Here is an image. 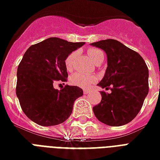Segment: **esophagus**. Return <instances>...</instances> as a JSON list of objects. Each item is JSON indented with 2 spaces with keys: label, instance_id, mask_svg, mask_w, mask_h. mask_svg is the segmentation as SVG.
I'll return each mask as SVG.
<instances>
[{
  "label": "esophagus",
  "instance_id": "obj_1",
  "mask_svg": "<svg viewBox=\"0 0 160 160\" xmlns=\"http://www.w3.org/2000/svg\"><path fill=\"white\" fill-rule=\"evenodd\" d=\"M90 92H91L90 90H84L83 93L84 94H88V93H90Z\"/></svg>",
  "mask_w": 160,
  "mask_h": 160
}]
</instances>
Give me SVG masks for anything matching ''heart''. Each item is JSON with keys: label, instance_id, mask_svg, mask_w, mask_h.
Wrapping results in <instances>:
<instances>
[{"label": "heart", "instance_id": "heart-1", "mask_svg": "<svg viewBox=\"0 0 160 160\" xmlns=\"http://www.w3.org/2000/svg\"><path fill=\"white\" fill-rule=\"evenodd\" d=\"M87 54L94 63H97L100 60H103L104 53L103 52L98 48H89L87 51ZM77 55L76 52H73L68 54L65 58L64 63L67 70L70 71L74 68V61ZM70 83L73 86H78L80 88H89L97 81V77L92 74H86L83 73H74L70 76Z\"/></svg>", "mask_w": 160, "mask_h": 160}]
</instances>
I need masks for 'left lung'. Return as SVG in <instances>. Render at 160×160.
I'll return each mask as SVG.
<instances>
[{"label":"left lung","instance_id":"obj_1","mask_svg":"<svg viewBox=\"0 0 160 160\" xmlns=\"http://www.w3.org/2000/svg\"><path fill=\"white\" fill-rule=\"evenodd\" d=\"M106 52L108 67L98 86L110 89L101 92L100 103L93 107L97 119L112 126L131 122L142 107L148 93V68L139 53L121 42L108 39L91 44Z\"/></svg>","mask_w":160,"mask_h":160}]
</instances>
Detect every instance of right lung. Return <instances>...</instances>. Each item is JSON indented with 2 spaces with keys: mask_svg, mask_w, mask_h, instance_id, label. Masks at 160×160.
<instances>
[{
  "mask_svg": "<svg viewBox=\"0 0 160 160\" xmlns=\"http://www.w3.org/2000/svg\"><path fill=\"white\" fill-rule=\"evenodd\" d=\"M84 44L52 37L26 51L18 67L16 94L23 113L32 121L51 126L70 116L74 101L83 95V90L66 85L58 91L54 85L67 81L65 58Z\"/></svg>",
  "mask_w": 160,
  "mask_h": 160,
  "instance_id": "1",
  "label": "right lung"
}]
</instances>
